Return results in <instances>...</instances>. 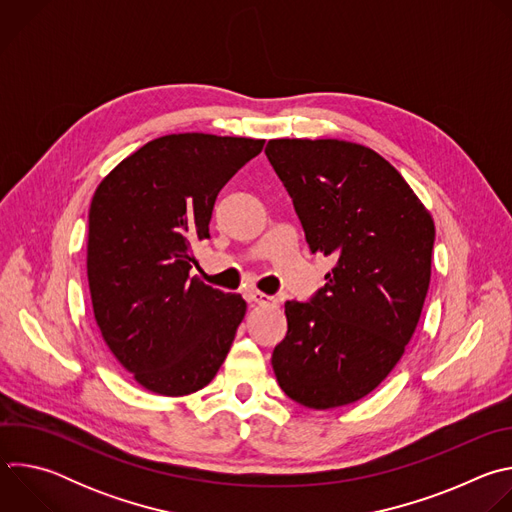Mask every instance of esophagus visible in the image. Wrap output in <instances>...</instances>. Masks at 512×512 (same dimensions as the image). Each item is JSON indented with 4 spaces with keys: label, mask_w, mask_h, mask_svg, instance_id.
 <instances>
[{
    "label": "esophagus",
    "mask_w": 512,
    "mask_h": 512,
    "mask_svg": "<svg viewBox=\"0 0 512 512\" xmlns=\"http://www.w3.org/2000/svg\"><path fill=\"white\" fill-rule=\"evenodd\" d=\"M247 298L251 300V302H255V304H259V306H275L277 304V300L275 298H271V296H265V294H261V291H247Z\"/></svg>",
    "instance_id": "esophagus-1"
}]
</instances>
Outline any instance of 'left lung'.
Instances as JSON below:
<instances>
[{"label":"left lung","instance_id":"1","mask_svg":"<svg viewBox=\"0 0 512 512\" xmlns=\"http://www.w3.org/2000/svg\"><path fill=\"white\" fill-rule=\"evenodd\" d=\"M312 253L336 261L312 302H285L271 364L281 391L334 409L375 391L401 360L427 296L435 227L405 178L342 139H269Z\"/></svg>","mask_w":512,"mask_h":512}]
</instances>
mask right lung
Returning a JSON list of instances; mask_svg holds the SVG:
<instances>
[{
  "mask_svg": "<svg viewBox=\"0 0 512 512\" xmlns=\"http://www.w3.org/2000/svg\"><path fill=\"white\" fill-rule=\"evenodd\" d=\"M265 139L172 133L117 164L89 208L87 275L113 356L156 395L206 387L225 362L247 302L190 277L221 188Z\"/></svg>",
  "mask_w": 512,
  "mask_h": 512,
  "instance_id": "right-lung-1",
  "label": "right lung"
}]
</instances>
